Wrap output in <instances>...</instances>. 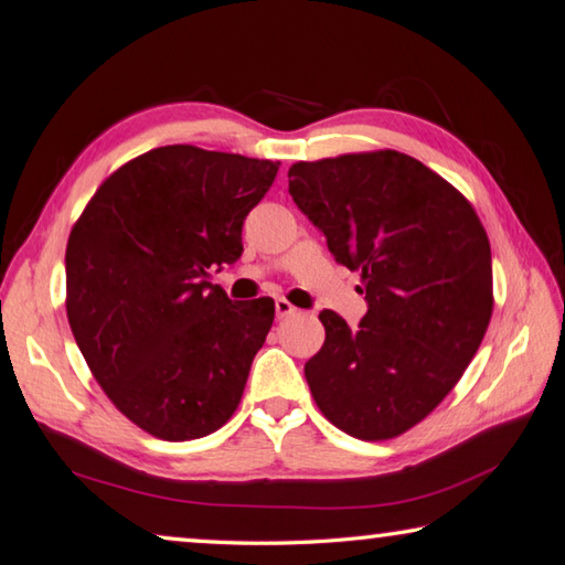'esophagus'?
Returning a JSON list of instances; mask_svg holds the SVG:
<instances>
[{
    "instance_id": "34e87169",
    "label": "esophagus",
    "mask_w": 565,
    "mask_h": 565,
    "mask_svg": "<svg viewBox=\"0 0 565 565\" xmlns=\"http://www.w3.org/2000/svg\"><path fill=\"white\" fill-rule=\"evenodd\" d=\"M274 308H276V318H289L296 313V306L291 301H286V298H276Z\"/></svg>"
}]
</instances>
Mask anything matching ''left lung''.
<instances>
[{"mask_svg": "<svg viewBox=\"0 0 565 565\" xmlns=\"http://www.w3.org/2000/svg\"><path fill=\"white\" fill-rule=\"evenodd\" d=\"M289 193L335 262L362 271L367 313L320 311L306 382L330 424L360 440L406 434L446 399L492 318V254L456 185L402 151L298 161Z\"/></svg>", "mask_w": 565, "mask_h": 565, "instance_id": "8db88e82", "label": "left lung"}]
</instances>
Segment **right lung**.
Here are the masks:
<instances>
[{
	"label": "right lung",
	"instance_id": "obj_1",
	"mask_svg": "<svg viewBox=\"0 0 565 565\" xmlns=\"http://www.w3.org/2000/svg\"><path fill=\"white\" fill-rule=\"evenodd\" d=\"M279 163L191 143L151 149L97 188L65 247V313L107 399L161 440L230 422L274 323L269 296L230 301L210 271Z\"/></svg>",
	"mask_w": 565,
	"mask_h": 565
}]
</instances>
